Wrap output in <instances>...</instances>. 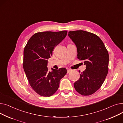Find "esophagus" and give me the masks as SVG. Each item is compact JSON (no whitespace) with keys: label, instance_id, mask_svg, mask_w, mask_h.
<instances>
[{"label":"esophagus","instance_id":"1","mask_svg":"<svg viewBox=\"0 0 123 123\" xmlns=\"http://www.w3.org/2000/svg\"><path fill=\"white\" fill-rule=\"evenodd\" d=\"M71 70H71V69L68 68V69H67V73H68H68H70V72Z\"/></svg>","mask_w":123,"mask_h":123}]
</instances>
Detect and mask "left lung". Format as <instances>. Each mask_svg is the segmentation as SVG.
Instances as JSON below:
<instances>
[{"label": "left lung", "instance_id": "8db88e82", "mask_svg": "<svg viewBox=\"0 0 123 123\" xmlns=\"http://www.w3.org/2000/svg\"><path fill=\"white\" fill-rule=\"evenodd\" d=\"M68 36L76 47L78 59L86 66V69L74 83V88L82 95H91L100 88L107 75L108 52L95 34L77 30L69 32Z\"/></svg>", "mask_w": 123, "mask_h": 123}]
</instances>
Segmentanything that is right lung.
<instances>
[{"label": "right lung", "instance_id": "right-lung-1", "mask_svg": "<svg viewBox=\"0 0 123 123\" xmlns=\"http://www.w3.org/2000/svg\"><path fill=\"white\" fill-rule=\"evenodd\" d=\"M67 31L39 32L29 40L24 50L23 68L31 87L38 94L49 97L58 89L65 68L49 71L48 60L53 49L67 36Z\"/></svg>", "mask_w": 123, "mask_h": 123}]
</instances>
